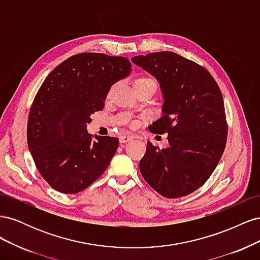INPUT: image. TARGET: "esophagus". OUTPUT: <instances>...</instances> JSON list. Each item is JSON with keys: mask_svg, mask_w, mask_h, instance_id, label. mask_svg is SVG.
<instances>
[{"mask_svg": "<svg viewBox=\"0 0 260 260\" xmlns=\"http://www.w3.org/2000/svg\"><path fill=\"white\" fill-rule=\"evenodd\" d=\"M133 138L131 137V136H128V135H124V136H121L120 138H119V141H120V143H127V142H129V141H131Z\"/></svg>", "mask_w": 260, "mask_h": 260, "instance_id": "esophagus-1", "label": "esophagus"}]
</instances>
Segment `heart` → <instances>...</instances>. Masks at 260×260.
I'll list each match as a JSON object with an SVG mask.
<instances>
[{"label": "heart", "instance_id": "1", "mask_svg": "<svg viewBox=\"0 0 260 260\" xmlns=\"http://www.w3.org/2000/svg\"><path fill=\"white\" fill-rule=\"evenodd\" d=\"M140 82H154V83H156L152 78H147V77H143V78H140V79H138L137 81H136V83H140Z\"/></svg>", "mask_w": 260, "mask_h": 260}]
</instances>
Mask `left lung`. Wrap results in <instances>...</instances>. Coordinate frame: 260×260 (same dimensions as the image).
Segmentation results:
<instances>
[{
  "mask_svg": "<svg viewBox=\"0 0 260 260\" xmlns=\"http://www.w3.org/2000/svg\"><path fill=\"white\" fill-rule=\"evenodd\" d=\"M131 60L159 82L162 116L148 129L168 132L169 142L162 149L147 142L141 175L165 198H182L206 182L223 154L228 124L221 91L206 68L177 53H149Z\"/></svg>",
  "mask_w": 260,
  "mask_h": 260,
  "instance_id": "8db88e82",
  "label": "left lung"
}]
</instances>
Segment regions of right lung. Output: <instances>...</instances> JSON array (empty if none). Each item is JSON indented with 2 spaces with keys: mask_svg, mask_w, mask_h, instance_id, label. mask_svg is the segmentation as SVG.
<instances>
[{
  "mask_svg": "<svg viewBox=\"0 0 260 260\" xmlns=\"http://www.w3.org/2000/svg\"><path fill=\"white\" fill-rule=\"evenodd\" d=\"M130 73L125 57L80 53L45 78L30 108L27 141L37 169L56 191L81 192L108 167L119 140L93 139L86 124L104 108L111 86Z\"/></svg>",
  "mask_w": 260,
  "mask_h": 260,
  "instance_id": "right-lung-1",
  "label": "right lung"
}]
</instances>
